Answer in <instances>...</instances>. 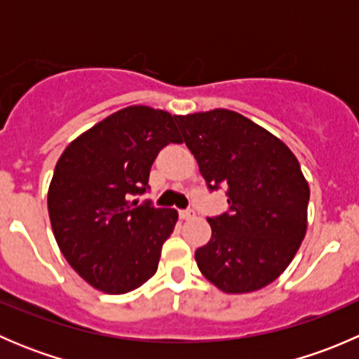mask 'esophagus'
Segmentation results:
<instances>
[{"label": "esophagus", "mask_w": 359, "mask_h": 359, "mask_svg": "<svg viewBox=\"0 0 359 359\" xmlns=\"http://www.w3.org/2000/svg\"><path fill=\"white\" fill-rule=\"evenodd\" d=\"M179 217L182 220H189V219H193L194 217V212L191 208H186V210H179Z\"/></svg>", "instance_id": "esophagus-1"}]
</instances>
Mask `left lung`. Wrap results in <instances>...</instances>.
<instances>
[{"label": "left lung", "instance_id": "8db88e82", "mask_svg": "<svg viewBox=\"0 0 359 359\" xmlns=\"http://www.w3.org/2000/svg\"><path fill=\"white\" fill-rule=\"evenodd\" d=\"M210 191L227 189V212L208 217L212 238L194 253L203 276L226 293L273 283L307 229L309 186L278 137L227 109L173 116Z\"/></svg>", "mask_w": 359, "mask_h": 359}]
</instances>
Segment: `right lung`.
I'll list each match as a JSON object with an SVG mask.
<instances>
[{
  "label": "right lung",
  "mask_w": 359,
  "mask_h": 359,
  "mask_svg": "<svg viewBox=\"0 0 359 359\" xmlns=\"http://www.w3.org/2000/svg\"><path fill=\"white\" fill-rule=\"evenodd\" d=\"M180 144L173 116L130 106L72 140L48 189V213L60 252L97 290L132 292L158 269L179 213L139 205L158 153Z\"/></svg>",
  "instance_id": "obj_1"
}]
</instances>
